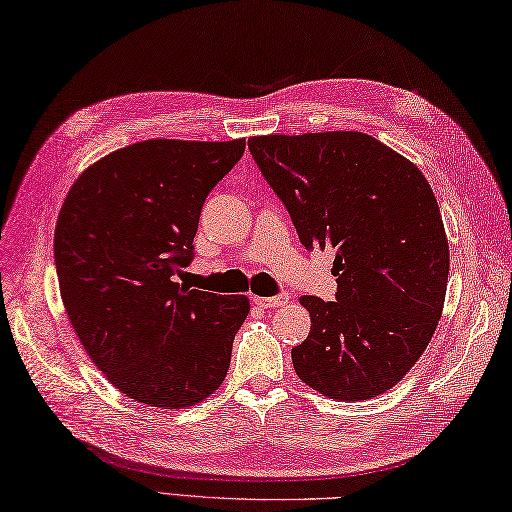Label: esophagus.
Returning <instances> with one entry per match:
<instances>
[{"mask_svg":"<svg viewBox=\"0 0 512 512\" xmlns=\"http://www.w3.org/2000/svg\"><path fill=\"white\" fill-rule=\"evenodd\" d=\"M254 302L263 308H278L289 304V293H278L276 297H254Z\"/></svg>","mask_w":512,"mask_h":512,"instance_id":"obj_1","label":"esophagus"}]
</instances>
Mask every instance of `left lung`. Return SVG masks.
<instances>
[{
    "label": "left lung",
    "instance_id": "left-lung-1",
    "mask_svg": "<svg viewBox=\"0 0 512 512\" xmlns=\"http://www.w3.org/2000/svg\"><path fill=\"white\" fill-rule=\"evenodd\" d=\"M249 152L306 249L334 247L336 302L304 295L299 380L330 400L400 382L443 313L450 245L423 173L363 132L252 136Z\"/></svg>",
    "mask_w": 512,
    "mask_h": 512
}]
</instances>
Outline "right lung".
Segmentation results:
<instances>
[{
  "instance_id": "add662e5",
  "label": "right lung",
  "mask_w": 512,
  "mask_h": 512,
  "mask_svg": "<svg viewBox=\"0 0 512 512\" xmlns=\"http://www.w3.org/2000/svg\"><path fill=\"white\" fill-rule=\"evenodd\" d=\"M243 152V139L134 143L86 169L60 208L62 304L95 367L134 402L193 406L226 378L247 297L189 289L176 273L191 265L208 193Z\"/></svg>"
}]
</instances>
